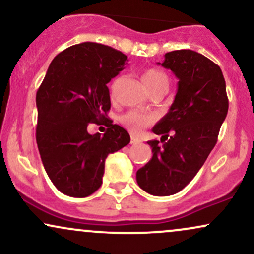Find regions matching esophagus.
<instances>
[{"label": "esophagus", "mask_w": 254, "mask_h": 254, "mask_svg": "<svg viewBox=\"0 0 254 254\" xmlns=\"http://www.w3.org/2000/svg\"><path fill=\"white\" fill-rule=\"evenodd\" d=\"M139 142H141V139H139L138 137L131 135V144H137V143H139Z\"/></svg>", "instance_id": "1"}]
</instances>
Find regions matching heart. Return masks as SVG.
<instances>
[{
    "instance_id": "b5f03b06",
    "label": "heart",
    "mask_w": 254,
    "mask_h": 254,
    "mask_svg": "<svg viewBox=\"0 0 254 254\" xmlns=\"http://www.w3.org/2000/svg\"><path fill=\"white\" fill-rule=\"evenodd\" d=\"M142 81H143L144 86L147 87L148 90L157 88V87H167L168 88L167 75L161 70H159V69L150 68L144 70L143 74H142ZM119 121L131 132L138 133L145 129V127L153 124L154 117L151 115H148V113L139 112V111H129V112L121 116Z\"/></svg>"
}]
</instances>
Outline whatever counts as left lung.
<instances>
[{
    "label": "left lung",
    "instance_id": "obj_1",
    "mask_svg": "<svg viewBox=\"0 0 254 254\" xmlns=\"http://www.w3.org/2000/svg\"><path fill=\"white\" fill-rule=\"evenodd\" d=\"M161 64L178 77L170 111L153 127L161 141H148L153 157L139 168V188L153 196L182 191L208 159L228 112L226 81L220 66L192 50L167 52Z\"/></svg>",
    "mask_w": 254,
    "mask_h": 254
}]
</instances>
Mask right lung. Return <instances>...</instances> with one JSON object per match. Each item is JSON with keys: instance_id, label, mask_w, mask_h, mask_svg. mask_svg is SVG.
I'll return each instance as SVG.
<instances>
[{"instance_id": "add662e5", "label": "right lung", "mask_w": 254, "mask_h": 254, "mask_svg": "<svg viewBox=\"0 0 254 254\" xmlns=\"http://www.w3.org/2000/svg\"><path fill=\"white\" fill-rule=\"evenodd\" d=\"M127 61L111 46L76 44L52 60L38 89V149L50 180L66 196L94 193L103 184L107 155L129 144L127 131L107 118L111 100L106 86ZM101 120L107 132L88 134V124Z\"/></svg>"}]
</instances>
